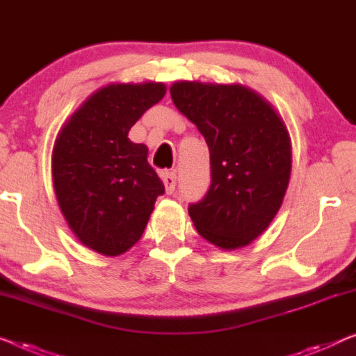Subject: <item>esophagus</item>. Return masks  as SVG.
<instances>
[{
    "label": "esophagus",
    "mask_w": 356,
    "mask_h": 356,
    "mask_svg": "<svg viewBox=\"0 0 356 356\" xmlns=\"http://www.w3.org/2000/svg\"><path fill=\"white\" fill-rule=\"evenodd\" d=\"M163 182H164V187H166V193L171 195L176 192V174L171 172V171H166L163 172Z\"/></svg>",
    "instance_id": "34e87169"
}]
</instances>
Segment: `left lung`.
Returning <instances> with one entry per match:
<instances>
[{"mask_svg":"<svg viewBox=\"0 0 356 356\" xmlns=\"http://www.w3.org/2000/svg\"><path fill=\"white\" fill-rule=\"evenodd\" d=\"M172 102L209 148L211 185L188 204L196 230L224 249L246 246L273 220L291 176V140L270 104L240 84L180 81Z\"/></svg>","mask_w":356,"mask_h":356,"instance_id":"8db88e82","label":"left lung"}]
</instances>
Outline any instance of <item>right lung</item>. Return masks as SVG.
<instances>
[{
    "mask_svg": "<svg viewBox=\"0 0 356 356\" xmlns=\"http://www.w3.org/2000/svg\"><path fill=\"white\" fill-rule=\"evenodd\" d=\"M166 94L161 83L110 84L92 94L57 136L52 179L60 211L78 240L120 256L140 240L164 185L147 147L127 132Z\"/></svg>",
    "mask_w": 356,
    "mask_h": 356,
    "instance_id": "1",
    "label": "right lung"
}]
</instances>
